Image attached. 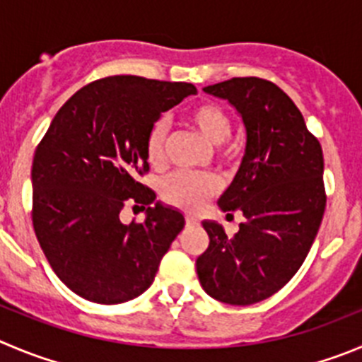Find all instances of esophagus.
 <instances>
[{
    "label": "esophagus",
    "instance_id": "1",
    "mask_svg": "<svg viewBox=\"0 0 362 362\" xmlns=\"http://www.w3.org/2000/svg\"><path fill=\"white\" fill-rule=\"evenodd\" d=\"M185 225H187V227H192V225H197V219L194 218H185Z\"/></svg>",
    "mask_w": 362,
    "mask_h": 362
}]
</instances>
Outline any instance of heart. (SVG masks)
Returning <instances> with one entry per match:
<instances>
[{
  "label": "heart",
  "mask_w": 362,
  "mask_h": 362,
  "mask_svg": "<svg viewBox=\"0 0 362 362\" xmlns=\"http://www.w3.org/2000/svg\"><path fill=\"white\" fill-rule=\"evenodd\" d=\"M185 119L207 143L219 146L228 139L232 132L230 116L223 107L204 101L192 105ZM146 157L150 164L160 165L165 157V124L162 121L151 124L146 135ZM218 191V182L212 175L175 173L162 184V198L168 204L184 211H198L207 198Z\"/></svg>",
  "instance_id": "1"
}]
</instances>
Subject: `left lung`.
<instances>
[{
	"instance_id": "8db88e82",
	"label": "left lung",
	"mask_w": 362,
	"mask_h": 362,
	"mask_svg": "<svg viewBox=\"0 0 362 362\" xmlns=\"http://www.w3.org/2000/svg\"><path fill=\"white\" fill-rule=\"evenodd\" d=\"M204 90L227 100L245 124V157L218 200L223 212H243L245 221L234 238L219 223H202L211 243L197 259V273L212 298L252 305L293 279L318 234L327 202L323 151L275 83L246 76Z\"/></svg>"
}]
</instances>
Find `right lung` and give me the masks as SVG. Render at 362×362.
Here are the masks:
<instances>
[{
  "mask_svg": "<svg viewBox=\"0 0 362 362\" xmlns=\"http://www.w3.org/2000/svg\"><path fill=\"white\" fill-rule=\"evenodd\" d=\"M197 94L185 82L117 74L96 80L60 107L32 164V221L53 272L89 302L123 303L151 286L185 225L137 180L150 165L146 135L162 112ZM127 203L143 223L119 219Z\"/></svg>",
  "mask_w": 362,
  "mask_h": 362,
  "instance_id": "right-lung-1",
  "label": "right lung"
}]
</instances>
